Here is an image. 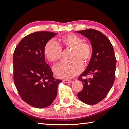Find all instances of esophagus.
Wrapping results in <instances>:
<instances>
[{
	"label": "esophagus",
	"mask_w": 129,
	"mask_h": 129,
	"mask_svg": "<svg viewBox=\"0 0 129 129\" xmlns=\"http://www.w3.org/2000/svg\"><path fill=\"white\" fill-rule=\"evenodd\" d=\"M62 82H64V83H71L72 82V81L69 80L64 79V80H62Z\"/></svg>",
	"instance_id": "34e87169"
}]
</instances>
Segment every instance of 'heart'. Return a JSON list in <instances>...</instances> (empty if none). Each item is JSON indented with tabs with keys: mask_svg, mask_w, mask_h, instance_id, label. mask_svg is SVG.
<instances>
[{
	"mask_svg": "<svg viewBox=\"0 0 129 129\" xmlns=\"http://www.w3.org/2000/svg\"><path fill=\"white\" fill-rule=\"evenodd\" d=\"M66 49H71L69 55L71 61L62 62L54 67L53 71L57 77L71 78L78 75L83 69V64L86 65L93 55L92 46L89 42L83 41L77 35L71 34L62 36L59 40ZM62 48L55 41L51 40L44 47V54L49 61L56 62L62 56Z\"/></svg>",
	"mask_w": 129,
	"mask_h": 129,
	"instance_id": "b5f03b06",
	"label": "heart"
}]
</instances>
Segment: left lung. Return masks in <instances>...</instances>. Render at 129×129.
Listing matches in <instances>:
<instances>
[{
  "label": "left lung",
  "instance_id": "obj_1",
  "mask_svg": "<svg viewBox=\"0 0 129 129\" xmlns=\"http://www.w3.org/2000/svg\"><path fill=\"white\" fill-rule=\"evenodd\" d=\"M76 32L89 39L93 48L88 67L78 78L82 82L83 89L77 96L84 103L95 105L106 97L114 83L117 62L114 49L109 39L99 30ZM88 75L90 77L83 78Z\"/></svg>",
  "mask_w": 129,
  "mask_h": 129
}]
</instances>
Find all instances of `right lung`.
I'll use <instances>...</instances> for the list:
<instances>
[{
  "label": "right lung",
  "mask_w": 129,
  "mask_h": 129,
  "mask_svg": "<svg viewBox=\"0 0 129 129\" xmlns=\"http://www.w3.org/2000/svg\"><path fill=\"white\" fill-rule=\"evenodd\" d=\"M51 32H36L24 37L13 57L14 80L24 101L36 108L49 106L57 94L61 80L55 79L45 61L44 47L56 35Z\"/></svg>",
  "instance_id": "add662e5"
}]
</instances>
